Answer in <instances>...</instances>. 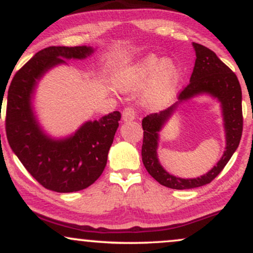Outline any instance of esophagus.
Listing matches in <instances>:
<instances>
[{"label": "esophagus", "mask_w": 253, "mask_h": 253, "mask_svg": "<svg viewBox=\"0 0 253 253\" xmlns=\"http://www.w3.org/2000/svg\"><path fill=\"white\" fill-rule=\"evenodd\" d=\"M135 119V109L133 107H126L123 110V120L124 121H132Z\"/></svg>", "instance_id": "obj_1"}]
</instances>
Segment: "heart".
<instances>
[{
    "mask_svg": "<svg viewBox=\"0 0 253 253\" xmlns=\"http://www.w3.org/2000/svg\"><path fill=\"white\" fill-rule=\"evenodd\" d=\"M178 80V70L172 63L150 54L124 71L119 76L118 83L121 89L136 91L152 82L146 100L153 106H161L173 96Z\"/></svg>",
    "mask_w": 253,
    "mask_h": 253,
    "instance_id": "obj_1",
    "label": "heart"
}]
</instances>
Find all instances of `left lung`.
<instances>
[{
	"mask_svg": "<svg viewBox=\"0 0 253 253\" xmlns=\"http://www.w3.org/2000/svg\"><path fill=\"white\" fill-rule=\"evenodd\" d=\"M193 46L196 53L195 66L189 84L179 92L178 102L162 112L147 115L141 124L144 129L141 157L147 172L164 187L178 190L202 187L213 181L236 152L243 133L242 88L236 74L208 47L197 42H193ZM200 93H210L222 103L226 130V150L216 167L206 175L197 179H179L167 173L158 162V133L178 103Z\"/></svg>",
	"mask_w": 253,
	"mask_h": 253,
	"instance_id": "8db88e82",
	"label": "left lung"
}]
</instances>
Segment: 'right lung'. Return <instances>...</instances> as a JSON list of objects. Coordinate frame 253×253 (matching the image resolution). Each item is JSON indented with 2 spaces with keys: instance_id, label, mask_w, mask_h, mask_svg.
Listing matches in <instances>:
<instances>
[{
  "instance_id": "obj_1",
  "label": "right lung",
  "mask_w": 253,
  "mask_h": 253,
  "mask_svg": "<svg viewBox=\"0 0 253 253\" xmlns=\"http://www.w3.org/2000/svg\"><path fill=\"white\" fill-rule=\"evenodd\" d=\"M92 52L90 46L43 48L14 75L8 89V143L38 183L57 193L85 189L101 176L121 114L109 113L100 120L85 123L74 135L54 140L40 128L32 110V95L38 81L51 68L65 64V59H83Z\"/></svg>"
}]
</instances>
